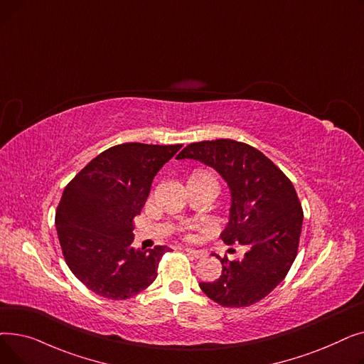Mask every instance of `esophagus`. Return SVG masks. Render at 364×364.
<instances>
[{
	"label": "esophagus",
	"mask_w": 364,
	"mask_h": 364,
	"mask_svg": "<svg viewBox=\"0 0 364 364\" xmlns=\"http://www.w3.org/2000/svg\"><path fill=\"white\" fill-rule=\"evenodd\" d=\"M184 252H186L188 257L196 258V259H199V258H203V257H205V252H203V251H198V250H193V247H186Z\"/></svg>",
	"instance_id": "esophagus-1"
}]
</instances>
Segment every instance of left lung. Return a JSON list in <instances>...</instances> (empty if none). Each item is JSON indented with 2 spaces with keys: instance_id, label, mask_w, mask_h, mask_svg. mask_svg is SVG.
<instances>
[{
  "instance_id": "8db88e82",
  "label": "left lung",
  "mask_w": 364,
  "mask_h": 364,
  "mask_svg": "<svg viewBox=\"0 0 364 364\" xmlns=\"http://www.w3.org/2000/svg\"><path fill=\"white\" fill-rule=\"evenodd\" d=\"M177 159H196L217 169L232 192L225 245L250 247L242 261L220 258L223 273L199 283L223 307H250L286 277L296 258L302 206L292 181L255 147L230 139L186 146Z\"/></svg>"
}]
</instances>
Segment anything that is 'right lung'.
<instances>
[{"label": "right lung", "mask_w": 364, "mask_h": 364, "mask_svg": "<svg viewBox=\"0 0 364 364\" xmlns=\"http://www.w3.org/2000/svg\"><path fill=\"white\" fill-rule=\"evenodd\" d=\"M181 146H113L65 187L55 211L57 236L70 272L94 294L119 301L155 282L169 247L134 250L132 220L143 209L158 171Z\"/></svg>", "instance_id": "1"}]
</instances>
